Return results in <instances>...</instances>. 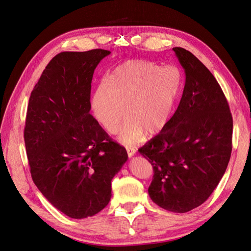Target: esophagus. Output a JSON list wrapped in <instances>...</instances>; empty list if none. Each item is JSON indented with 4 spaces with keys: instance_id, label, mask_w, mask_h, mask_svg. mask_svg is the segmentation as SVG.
<instances>
[{
    "instance_id": "esophagus-1",
    "label": "esophagus",
    "mask_w": 251,
    "mask_h": 251,
    "mask_svg": "<svg viewBox=\"0 0 251 251\" xmlns=\"http://www.w3.org/2000/svg\"><path fill=\"white\" fill-rule=\"evenodd\" d=\"M126 151L128 157H133L136 154V149L133 147H126Z\"/></svg>"
}]
</instances>
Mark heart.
Instances as JSON below:
<instances>
[{"label": "heart", "instance_id": "1", "mask_svg": "<svg viewBox=\"0 0 251 251\" xmlns=\"http://www.w3.org/2000/svg\"><path fill=\"white\" fill-rule=\"evenodd\" d=\"M180 90L176 68H160L146 59H130L116 67L108 81L96 87L91 100L95 120L113 131L125 144L139 141L143 132L153 136L168 125ZM125 109H123V107Z\"/></svg>", "mask_w": 251, "mask_h": 251}]
</instances>
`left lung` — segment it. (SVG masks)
Returning <instances> with one entry per match:
<instances>
[{
    "label": "left lung",
    "instance_id": "obj_1",
    "mask_svg": "<svg viewBox=\"0 0 251 251\" xmlns=\"http://www.w3.org/2000/svg\"><path fill=\"white\" fill-rule=\"evenodd\" d=\"M173 50L185 73L183 94L168 125L138 151L153 165L151 199L181 214L200 206L222 179L232 150V116L207 68L184 48Z\"/></svg>",
    "mask_w": 251,
    "mask_h": 251
}]
</instances>
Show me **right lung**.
<instances>
[{
	"label": "right lung",
	"mask_w": 251,
	"mask_h": 251,
	"mask_svg": "<svg viewBox=\"0 0 251 251\" xmlns=\"http://www.w3.org/2000/svg\"><path fill=\"white\" fill-rule=\"evenodd\" d=\"M110 51L60 52L29 98L24 139L36 187L68 217L96 215L111 199V181L126 151L90 114L95 68Z\"/></svg>",
	"instance_id": "obj_1"
}]
</instances>
